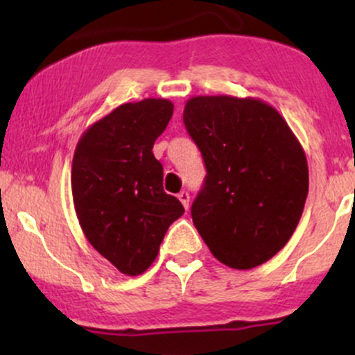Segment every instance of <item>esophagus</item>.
Instances as JSON below:
<instances>
[{
	"label": "esophagus",
	"instance_id": "1",
	"mask_svg": "<svg viewBox=\"0 0 355 355\" xmlns=\"http://www.w3.org/2000/svg\"><path fill=\"white\" fill-rule=\"evenodd\" d=\"M178 200L182 202V205L185 207V209H189V203H190V193H189V191H180V193H178Z\"/></svg>",
	"mask_w": 355,
	"mask_h": 355
}]
</instances>
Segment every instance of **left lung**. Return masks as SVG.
Listing matches in <instances>:
<instances>
[{
	"label": "left lung",
	"mask_w": 355,
	"mask_h": 355,
	"mask_svg": "<svg viewBox=\"0 0 355 355\" xmlns=\"http://www.w3.org/2000/svg\"><path fill=\"white\" fill-rule=\"evenodd\" d=\"M183 123L207 177L191 218L217 260L237 270L282 250L309 191L304 148L282 115L259 98L193 96Z\"/></svg>",
	"instance_id": "1"
}]
</instances>
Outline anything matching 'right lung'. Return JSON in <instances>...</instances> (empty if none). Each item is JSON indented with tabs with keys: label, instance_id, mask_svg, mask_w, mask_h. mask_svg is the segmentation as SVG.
Returning a JSON list of instances; mask_svg holds the SVG:
<instances>
[{
	"label": "right lung",
	"instance_id": "1",
	"mask_svg": "<svg viewBox=\"0 0 355 355\" xmlns=\"http://www.w3.org/2000/svg\"><path fill=\"white\" fill-rule=\"evenodd\" d=\"M173 103L145 98L95 121L73 155L71 191L85 237L121 274L140 275L157 259L183 205L164 191V166L152 152Z\"/></svg>",
	"mask_w": 355,
	"mask_h": 355
}]
</instances>
